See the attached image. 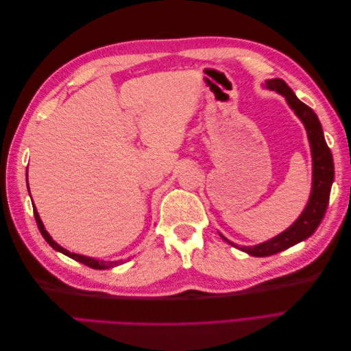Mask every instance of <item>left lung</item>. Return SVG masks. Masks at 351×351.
I'll return each instance as SVG.
<instances>
[{
	"mask_svg": "<svg viewBox=\"0 0 351 351\" xmlns=\"http://www.w3.org/2000/svg\"><path fill=\"white\" fill-rule=\"evenodd\" d=\"M267 86L272 90H277L284 95L287 102L294 110V112L299 115V119L303 121L307 136H309L312 158H313V183H312V193L311 199L307 202V206L303 210V214L299 217L294 224L281 232L280 236L274 237L268 241L253 247H240V250L246 252L252 256H271V254L280 253L285 249H289L294 244L306 240L311 237L317 226L321 224L324 215L326 212L329 204V193H331V186L334 182V161L332 154L325 142L322 125L317 120V115L313 112L311 107H307L299 98L295 97L294 92L289 88L282 79H274L268 80ZM227 240L226 237H222ZM228 241V240H227ZM232 246L234 243L228 241Z\"/></svg>",
	"mask_w": 351,
	"mask_h": 351,
	"instance_id": "left-lung-1",
	"label": "left lung"
}]
</instances>
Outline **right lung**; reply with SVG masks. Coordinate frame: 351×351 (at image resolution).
<instances>
[{
  "label": "right lung",
  "instance_id": "obj_1",
  "mask_svg": "<svg viewBox=\"0 0 351 351\" xmlns=\"http://www.w3.org/2000/svg\"><path fill=\"white\" fill-rule=\"evenodd\" d=\"M34 215H35L36 224H38V228H39V231H40L42 237H44V239L47 240V243L49 244V246H51L52 249H56V250H58V252H61V253H64L66 256H69V258H71V259H74V261H77V262H82L83 265H86V267L93 268V269H108V268L117 267V265H121V261H117V262H104V261H97V259H92V258L82 256V254L70 253L69 250L62 249L61 246H58V244H57L54 240L51 239V236L45 231L44 224H42V221H40V218H39V215H38V210H36V209H34Z\"/></svg>",
  "mask_w": 351,
  "mask_h": 351
}]
</instances>
